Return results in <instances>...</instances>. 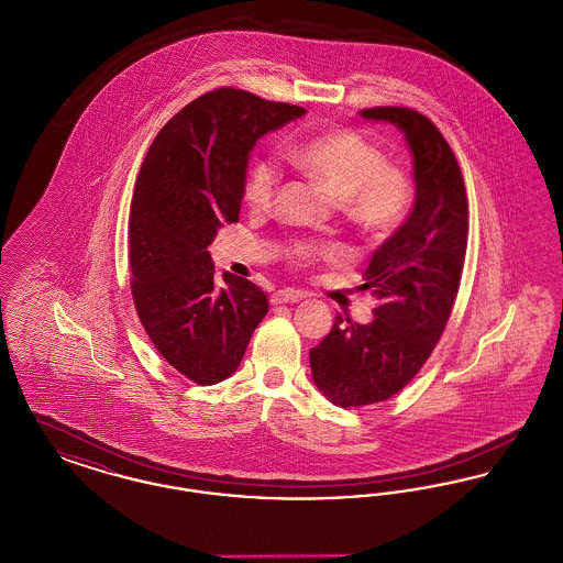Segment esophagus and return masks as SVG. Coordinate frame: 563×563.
Returning a JSON list of instances; mask_svg holds the SVG:
<instances>
[{"instance_id":"esophagus-1","label":"esophagus","mask_w":563,"mask_h":563,"mask_svg":"<svg viewBox=\"0 0 563 563\" xmlns=\"http://www.w3.org/2000/svg\"><path fill=\"white\" fill-rule=\"evenodd\" d=\"M301 299H306V294H301V291H294V289H283V291H276V294L272 295V303L274 306H278V303H297V301H301Z\"/></svg>"}]
</instances>
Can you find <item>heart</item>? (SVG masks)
Instances as JSON below:
<instances>
[{
	"instance_id": "b5f03b06",
	"label": "heart",
	"mask_w": 563,
	"mask_h": 563,
	"mask_svg": "<svg viewBox=\"0 0 563 563\" xmlns=\"http://www.w3.org/2000/svg\"><path fill=\"white\" fill-rule=\"evenodd\" d=\"M297 168L321 181L342 198L350 219L367 232L395 230L411 207L413 189L407 175L388 166L384 154L354 131L314 134L291 150ZM280 186V168L269 158L249 164L242 181V200L251 211H269ZM297 264H312L333 255L331 246L299 241L289 249Z\"/></svg>"
}]
</instances>
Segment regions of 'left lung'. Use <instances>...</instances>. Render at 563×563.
Here are the masks:
<instances>
[{
    "mask_svg": "<svg viewBox=\"0 0 563 563\" xmlns=\"http://www.w3.org/2000/svg\"><path fill=\"white\" fill-rule=\"evenodd\" d=\"M361 115L390 122L405 134L416 200L365 269L361 289L377 299L374 321L361 324L338 314L310 350L312 379L338 407L386 401L422 369L450 321L468 241L464 179L439 129L416 109L372 108Z\"/></svg>",
    "mask_w": 563,
    "mask_h": 563,
    "instance_id": "obj_1",
    "label": "left lung"
}]
</instances>
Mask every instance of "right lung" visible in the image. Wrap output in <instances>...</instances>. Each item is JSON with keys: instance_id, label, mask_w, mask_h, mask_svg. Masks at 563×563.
I'll return each mask as SVG.
<instances>
[{"instance_id": "1", "label": "right lung", "mask_w": 563, "mask_h": 563, "mask_svg": "<svg viewBox=\"0 0 563 563\" xmlns=\"http://www.w3.org/2000/svg\"><path fill=\"white\" fill-rule=\"evenodd\" d=\"M306 113L239 88H217L156 134L136 177L129 264L134 308L164 361L211 386L234 374L268 312L251 280L223 272L209 244L241 214L242 181L257 139Z\"/></svg>"}]
</instances>
